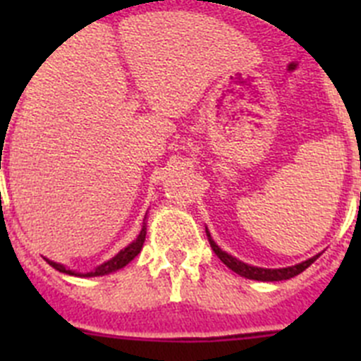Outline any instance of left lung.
Instances as JSON below:
<instances>
[{
	"label": "left lung",
	"mask_w": 361,
	"mask_h": 361,
	"mask_svg": "<svg viewBox=\"0 0 361 361\" xmlns=\"http://www.w3.org/2000/svg\"><path fill=\"white\" fill-rule=\"evenodd\" d=\"M206 235H208V240H209V245H212V250L215 251L216 257H219L220 260H222V262L229 267V269L235 271L237 275L244 276V279L260 280V282H280V280L293 279V276L300 275L302 271L307 269V267L311 266V264L314 262L318 257H320V255H317V257L309 258V260H305V262L296 264V266H291V267H282V269H264V267L250 266V264L240 262L238 258L231 257V255H228L226 251L220 250L219 245L215 244V240L212 238V235H209L208 229H206Z\"/></svg>",
	"instance_id": "8db88e82"
}]
</instances>
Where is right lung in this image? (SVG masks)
Listing matches in <instances>:
<instances>
[{"label":"right lung","instance_id":"1","mask_svg":"<svg viewBox=\"0 0 361 361\" xmlns=\"http://www.w3.org/2000/svg\"><path fill=\"white\" fill-rule=\"evenodd\" d=\"M146 219V216H145ZM145 238H146V224L142 226L141 233H139V237L135 238V240L132 242V244H128L124 250H121L119 253L116 255L114 258H110L108 262L101 264V266L95 267L94 271H90V273H75V271L72 269H66L63 264H57V262H52V260H47V262L50 264V266L54 267V269H57L59 273H66V275H73V276H103V275H110V273H114V271L121 269V267H124L126 264H130L133 260V258L137 257V255L141 253L142 250V244H145Z\"/></svg>","mask_w":361,"mask_h":361}]
</instances>
